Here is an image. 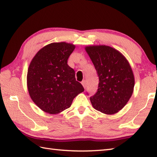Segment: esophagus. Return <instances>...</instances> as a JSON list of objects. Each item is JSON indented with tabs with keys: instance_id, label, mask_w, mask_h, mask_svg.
I'll return each instance as SVG.
<instances>
[{
	"instance_id": "1",
	"label": "esophagus",
	"mask_w": 157,
	"mask_h": 157,
	"mask_svg": "<svg viewBox=\"0 0 157 157\" xmlns=\"http://www.w3.org/2000/svg\"><path fill=\"white\" fill-rule=\"evenodd\" d=\"M82 86H83V87H84V88H86V80L82 81Z\"/></svg>"
}]
</instances>
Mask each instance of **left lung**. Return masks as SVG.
Masks as SVG:
<instances>
[{"label": "left lung", "mask_w": 157, "mask_h": 157, "mask_svg": "<svg viewBox=\"0 0 157 157\" xmlns=\"http://www.w3.org/2000/svg\"><path fill=\"white\" fill-rule=\"evenodd\" d=\"M97 71V92L90 97L96 110L113 115L121 110L134 92V75L126 58L115 48L106 45L86 46Z\"/></svg>", "instance_id": "obj_1"}]
</instances>
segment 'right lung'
Here are the masks:
<instances>
[{"mask_svg":"<svg viewBox=\"0 0 157 157\" xmlns=\"http://www.w3.org/2000/svg\"><path fill=\"white\" fill-rule=\"evenodd\" d=\"M75 46L65 42L51 43L36 53L29 64L27 86L30 98L50 114H58L71 106L76 96L84 91L75 71L67 65Z\"/></svg>","mask_w":157,"mask_h":157,"instance_id":"add662e5","label":"right lung"}]
</instances>
